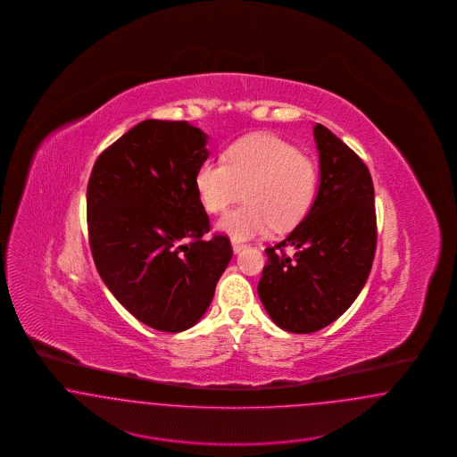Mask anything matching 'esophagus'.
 I'll list each match as a JSON object with an SVG mask.
<instances>
[{"label": "esophagus", "mask_w": 457, "mask_h": 457, "mask_svg": "<svg viewBox=\"0 0 457 457\" xmlns=\"http://www.w3.org/2000/svg\"><path fill=\"white\" fill-rule=\"evenodd\" d=\"M231 245H233V252H235V253H239L241 250L246 248V245H243V243H239V241H235V239L231 241Z\"/></svg>", "instance_id": "obj_1"}]
</instances>
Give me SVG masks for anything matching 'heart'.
Listing matches in <instances>:
<instances>
[{"instance_id": "1", "label": "heart", "mask_w": 457, "mask_h": 457, "mask_svg": "<svg viewBox=\"0 0 457 457\" xmlns=\"http://www.w3.org/2000/svg\"><path fill=\"white\" fill-rule=\"evenodd\" d=\"M317 187L313 159L269 133L241 138L226 159H207L195 174L196 194L211 214L224 212L245 190L246 204L218 222V231L235 241L295 228L308 214Z\"/></svg>"}]
</instances>
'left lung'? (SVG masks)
<instances>
[{"label":"left lung","instance_id":"1","mask_svg":"<svg viewBox=\"0 0 457 457\" xmlns=\"http://www.w3.org/2000/svg\"><path fill=\"white\" fill-rule=\"evenodd\" d=\"M320 183L303 220L267 248L259 296L272 322L310 334L339 319L369 279L377 246L369 168L324 125L313 127ZM286 245L295 248L289 258Z\"/></svg>","mask_w":457,"mask_h":457}]
</instances>
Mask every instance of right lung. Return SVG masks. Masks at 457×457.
<instances>
[{
  "label": "right lung",
  "mask_w": 457,
  "mask_h": 457,
  "mask_svg": "<svg viewBox=\"0 0 457 457\" xmlns=\"http://www.w3.org/2000/svg\"><path fill=\"white\" fill-rule=\"evenodd\" d=\"M209 137L145 120L101 154L87 187L88 241L101 279L142 324L181 332L204 317L233 257L211 229L195 174Z\"/></svg>",
  "instance_id": "right-lung-1"
}]
</instances>
